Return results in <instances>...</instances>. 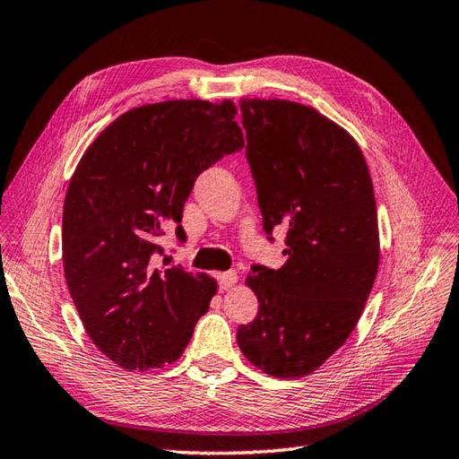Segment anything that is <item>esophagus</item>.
Here are the masks:
<instances>
[{
	"mask_svg": "<svg viewBox=\"0 0 459 459\" xmlns=\"http://www.w3.org/2000/svg\"><path fill=\"white\" fill-rule=\"evenodd\" d=\"M216 281H218V286H220L221 290H228V288H231L233 284L238 282V273H236V271L221 273V274L216 276Z\"/></svg>",
	"mask_w": 459,
	"mask_h": 459,
	"instance_id": "1",
	"label": "esophagus"
}]
</instances>
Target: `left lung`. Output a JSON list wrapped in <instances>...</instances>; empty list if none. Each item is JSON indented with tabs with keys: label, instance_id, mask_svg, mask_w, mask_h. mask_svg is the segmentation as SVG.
<instances>
[{
	"label": "left lung",
	"instance_id": "left-lung-1",
	"mask_svg": "<svg viewBox=\"0 0 459 459\" xmlns=\"http://www.w3.org/2000/svg\"><path fill=\"white\" fill-rule=\"evenodd\" d=\"M247 163L268 241L286 228L288 259L253 264L256 317L238 327L253 366L307 376L344 344L377 273L374 186L356 142L317 110L290 100H239Z\"/></svg>",
	"mask_w": 459,
	"mask_h": 459
}]
</instances>
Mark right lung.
Segmentation results:
<instances>
[{"mask_svg": "<svg viewBox=\"0 0 459 459\" xmlns=\"http://www.w3.org/2000/svg\"><path fill=\"white\" fill-rule=\"evenodd\" d=\"M231 100H165L132 108L89 145L64 200V273L97 349L126 370L175 362L216 284L165 266L198 175L245 145ZM158 258L164 259L160 267Z\"/></svg>", "mask_w": 459, "mask_h": 459, "instance_id": "right-lung-1", "label": "right lung"}]
</instances>
